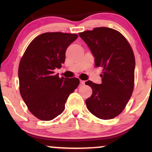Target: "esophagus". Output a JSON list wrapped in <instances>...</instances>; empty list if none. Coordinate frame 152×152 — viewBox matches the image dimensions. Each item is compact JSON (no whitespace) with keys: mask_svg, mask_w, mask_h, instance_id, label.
<instances>
[{"mask_svg":"<svg viewBox=\"0 0 152 152\" xmlns=\"http://www.w3.org/2000/svg\"><path fill=\"white\" fill-rule=\"evenodd\" d=\"M80 84H85V81H84V80H80Z\"/></svg>","mask_w":152,"mask_h":152,"instance_id":"obj_1","label":"esophagus"}]
</instances>
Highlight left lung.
I'll return each instance as SVG.
<instances>
[{"label": "left lung", "mask_w": 152, "mask_h": 152, "mask_svg": "<svg viewBox=\"0 0 152 152\" xmlns=\"http://www.w3.org/2000/svg\"><path fill=\"white\" fill-rule=\"evenodd\" d=\"M94 57L96 67L103 68L102 83L85 82L92 89L86 100L87 109L101 119H110L125 109L134 87L135 61L129 43L121 33L108 27L79 33Z\"/></svg>", "instance_id": "left-lung-1"}]
</instances>
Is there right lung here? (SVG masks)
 <instances>
[{"label": "right lung", "instance_id": "1", "mask_svg": "<svg viewBox=\"0 0 152 152\" xmlns=\"http://www.w3.org/2000/svg\"><path fill=\"white\" fill-rule=\"evenodd\" d=\"M78 35L61 32L36 37L20 60L19 91L29 111L38 119L50 121L65 109V103L79 85L76 78H60L54 74L66 59V51Z\"/></svg>", "mask_w": 152, "mask_h": 152}]
</instances>
